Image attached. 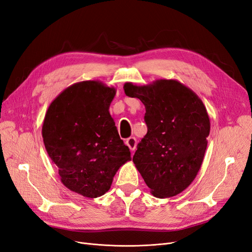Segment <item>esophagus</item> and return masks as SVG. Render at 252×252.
Returning a JSON list of instances; mask_svg holds the SVG:
<instances>
[{"label":"esophagus","instance_id":"34e87169","mask_svg":"<svg viewBox=\"0 0 252 252\" xmlns=\"http://www.w3.org/2000/svg\"><path fill=\"white\" fill-rule=\"evenodd\" d=\"M126 144L128 146V148L134 151L137 147V139L135 137H129L128 139L126 140Z\"/></svg>","mask_w":252,"mask_h":252}]
</instances>
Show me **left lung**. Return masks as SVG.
<instances>
[{
    "instance_id": "left-lung-1",
    "label": "left lung",
    "mask_w": 252,
    "mask_h": 252,
    "mask_svg": "<svg viewBox=\"0 0 252 252\" xmlns=\"http://www.w3.org/2000/svg\"><path fill=\"white\" fill-rule=\"evenodd\" d=\"M126 95L145 106L147 134L137 145L133 161L151 193L171 198L194 180L204 159L210 119L202 100L174 79L147 85H124Z\"/></svg>"
}]
</instances>
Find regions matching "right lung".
I'll list each match as a JSON object with an SVG mask.
<instances>
[{"instance_id": "right-lung-1", "label": "right lung", "mask_w": 252, "mask_h": 252, "mask_svg": "<svg viewBox=\"0 0 252 252\" xmlns=\"http://www.w3.org/2000/svg\"><path fill=\"white\" fill-rule=\"evenodd\" d=\"M115 94L97 80L74 83L52 101L43 122V142L61 181L86 198L105 194L132 159L109 113Z\"/></svg>"}]
</instances>
